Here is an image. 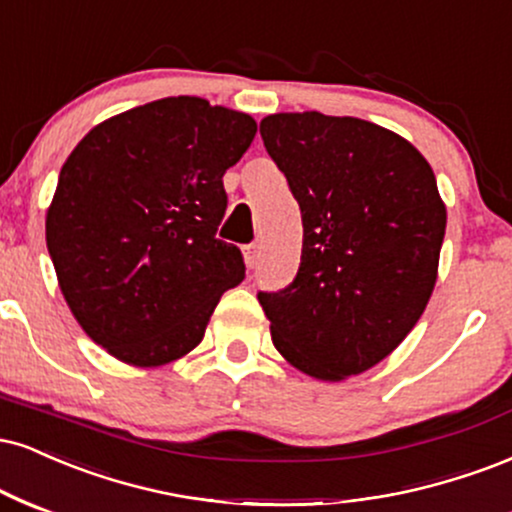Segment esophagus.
Wrapping results in <instances>:
<instances>
[{"label":"esophagus","mask_w":512,"mask_h":512,"mask_svg":"<svg viewBox=\"0 0 512 512\" xmlns=\"http://www.w3.org/2000/svg\"><path fill=\"white\" fill-rule=\"evenodd\" d=\"M243 255H245V264H248L250 269H252V267H257V260H260V248H257L255 243H252V245H245V248H243Z\"/></svg>","instance_id":"1"}]
</instances>
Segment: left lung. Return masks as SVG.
<instances>
[{
	"label": "left lung",
	"instance_id": "1",
	"mask_svg": "<svg viewBox=\"0 0 512 512\" xmlns=\"http://www.w3.org/2000/svg\"><path fill=\"white\" fill-rule=\"evenodd\" d=\"M260 133L303 217L295 279L257 293L274 346L310 377L365 372L410 334L434 291L446 207L432 166L353 116L272 114Z\"/></svg>",
	"mask_w": 512,
	"mask_h": 512
}]
</instances>
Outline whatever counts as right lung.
Wrapping results in <instances>:
<instances>
[{"instance_id":"obj_1","label":"right lung","mask_w":512,"mask_h":512,"mask_svg":"<svg viewBox=\"0 0 512 512\" xmlns=\"http://www.w3.org/2000/svg\"><path fill=\"white\" fill-rule=\"evenodd\" d=\"M257 133L252 116L164 97L100 123L61 166L47 250L73 317L135 367L193 350L221 293L245 279L217 238L224 174Z\"/></svg>"}]
</instances>
